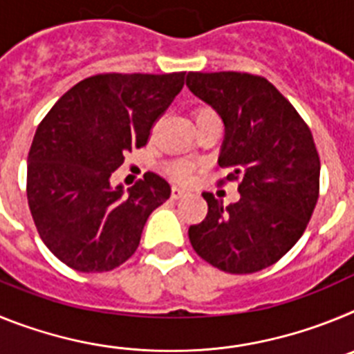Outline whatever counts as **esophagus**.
I'll return each mask as SVG.
<instances>
[{
  "label": "esophagus",
  "mask_w": 354,
  "mask_h": 354,
  "mask_svg": "<svg viewBox=\"0 0 354 354\" xmlns=\"http://www.w3.org/2000/svg\"><path fill=\"white\" fill-rule=\"evenodd\" d=\"M184 195H186V192H184L183 187H179V186L171 187V198L179 200V198H183Z\"/></svg>",
  "instance_id": "esophagus-1"
}]
</instances>
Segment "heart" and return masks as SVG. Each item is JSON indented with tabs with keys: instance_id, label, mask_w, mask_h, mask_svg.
<instances>
[{
	"instance_id": "heart-1",
	"label": "heart",
	"mask_w": 354,
	"mask_h": 354,
	"mask_svg": "<svg viewBox=\"0 0 354 354\" xmlns=\"http://www.w3.org/2000/svg\"><path fill=\"white\" fill-rule=\"evenodd\" d=\"M214 115H216L214 109L198 108L195 111V120H200V118H205V117H214ZM168 171H170V175L174 177L175 180H179V183H186V180H189V177H192L193 167L189 165V162L174 161V162H170Z\"/></svg>"
}]
</instances>
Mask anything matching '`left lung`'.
Masks as SVG:
<instances>
[{
  "instance_id": "1",
  "label": "left lung",
  "mask_w": 354,
  "mask_h": 354,
  "mask_svg": "<svg viewBox=\"0 0 354 354\" xmlns=\"http://www.w3.org/2000/svg\"><path fill=\"white\" fill-rule=\"evenodd\" d=\"M186 84L223 120L218 165L230 168L227 180H239L241 195L230 205L202 195L207 216L187 230L192 246L227 273L264 270L298 243L317 204L321 162L310 129L266 77L187 72Z\"/></svg>"
}]
</instances>
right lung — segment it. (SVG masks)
Wrapping results in <instances>:
<instances>
[{"mask_svg": "<svg viewBox=\"0 0 354 354\" xmlns=\"http://www.w3.org/2000/svg\"><path fill=\"white\" fill-rule=\"evenodd\" d=\"M186 72L97 74L58 99L28 154V205L44 245L72 270L111 271L136 252L147 218L170 198L158 174L124 193L109 177L147 143Z\"/></svg>", "mask_w": 354, "mask_h": 354, "instance_id": "obj_1", "label": "right lung"}]
</instances>
